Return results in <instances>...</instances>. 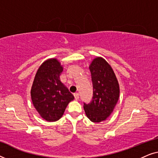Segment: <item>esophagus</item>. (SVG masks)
Returning <instances> with one entry per match:
<instances>
[{
  "label": "esophagus",
  "mask_w": 158,
  "mask_h": 158,
  "mask_svg": "<svg viewBox=\"0 0 158 158\" xmlns=\"http://www.w3.org/2000/svg\"><path fill=\"white\" fill-rule=\"evenodd\" d=\"M74 97L76 100H77V99H79V94L77 93H75V94H74Z\"/></svg>",
  "instance_id": "1"
}]
</instances>
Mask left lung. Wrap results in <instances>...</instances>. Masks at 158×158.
Listing matches in <instances>:
<instances>
[{
	"instance_id": "obj_1",
	"label": "left lung",
	"mask_w": 158,
	"mask_h": 158,
	"mask_svg": "<svg viewBox=\"0 0 158 158\" xmlns=\"http://www.w3.org/2000/svg\"><path fill=\"white\" fill-rule=\"evenodd\" d=\"M93 83V98L83 103L87 117L101 122L112 113L119 97V86L113 70L104 59L97 57L89 67Z\"/></svg>"
}]
</instances>
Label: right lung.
Masks as SVG:
<instances>
[{
	"mask_svg": "<svg viewBox=\"0 0 158 158\" xmlns=\"http://www.w3.org/2000/svg\"><path fill=\"white\" fill-rule=\"evenodd\" d=\"M62 70L56 59L47 60L38 69L32 85V103L41 116L48 122L60 119L69 102L74 99L60 81Z\"/></svg>",
	"mask_w": 158,
	"mask_h": 158,
	"instance_id": "1",
	"label": "right lung"
}]
</instances>
